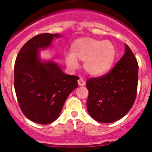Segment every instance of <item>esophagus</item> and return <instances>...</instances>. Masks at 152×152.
Segmentation results:
<instances>
[{
  "label": "esophagus",
  "instance_id": "obj_1",
  "mask_svg": "<svg viewBox=\"0 0 152 152\" xmlns=\"http://www.w3.org/2000/svg\"><path fill=\"white\" fill-rule=\"evenodd\" d=\"M78 84H79V85L81 86V87H83V86L85 85V82L82 78H79V80H78Z\"/></svg>",
  "mask_w": 152,
  "mask_h": 152
}]
</instances>
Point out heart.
Returning a JSON list of instances; mask_svg holds the SVG:
<instances>
[{
  "label": "heart",
  "instance_id": "heart-1",
  "mask_svg": "<svg viewBox=\"0 0 152 152\" xmlns=\"http://www.w3.org/2000/svg\"><path fill=\"white\" fill-rule=\"evenodd\" d=\"M71 53L65 55V62L69 68H77L79 61H84L85 72L92 76H101L113 67L117 50L110 40H102L91 37L76 39L70 47Z\"/></svg>",
  "mask_w": 152,
  "mask_h": 152
}]
</instances>
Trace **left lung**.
Returning a JSON list of instances; mask_svg holds the SVG:
<instances>
[{
  "mask_svg": "<svg viewBox=\"0 0 152 152\" xmlns=\"http://www.w3.org/2000/svg\"><path fill=\"white\" fill-rule=\"evenodd\" d=\"M138 65L131 49L125 52L114 68L104 76L87 81V108L90 115L101 123H113L131 110L137 95Z\"/></svg>",
  "mask_w": 152,
  "mask_h": 152,
  "instance_id": "8db88e82",
  "label": "left lung"
}]
</instances>
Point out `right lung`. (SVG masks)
<instances>
[{
    "label": "right lung",
    "instance_id": "right-lung-1",
    "mask_svg": "<svg viewBox=\"0 0 152 152\" xmlns=\"http://www.w3.org/2000/svg\"><path fill=\"white\" fill-rule=\"evenodd\" d=\"M60 34H41L22 47L15 64V90L23 114L31 121L48 124L60 115L67 96L78 87V76L63 73L53 59L42 60L39 50L51 46Z\"/></svg>",
    "mask_w": 152,
    "mask_h": 152
}]
</instances>
